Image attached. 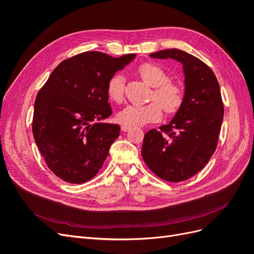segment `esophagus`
<instances>
[{
  "label": "esophagus",
  "mask_w": 254,
  "mask_h": 254,
  "mask_svg": "<svg viewBox=\"0 0 254 254\" xmlns=\"http://www.w3.org/2000/svg\"><path fill=\"white\" fill-rule=\"evenodd\" d=\"M121 129H122L123 132H126V131H128V130L131 129V127H129V126H122Z\"/></svg>",
  "instance_id": "obj_1"
}]
</instances>
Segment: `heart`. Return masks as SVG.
<instances>
[{"label":"heart","mask_w":254,"mask_h":254,"mask_svg":"<svg viewBox=\"0 0 254 254\" xmlns=\"http://www.w3.org/2000/svg\"><path fill=\"white\" fill-rule=\"evenodd\" d=\"M141 78L153 88L151 99L157 101L146 105H129L120 111L117 120L120 124L129 127H139L157 122L162 118V110L174 114L183 104L184 92L177 82L171 81L170 76L158 64L145 63L137 68ZM107 94L111 101L122 103L125 94V79L121 74H115L107 84Z\"/></svg>","instance_id":"b5f03b06"}]
</instances>
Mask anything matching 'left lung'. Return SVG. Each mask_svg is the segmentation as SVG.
Segmentation results:
<instances>
[{
  "label": "left lung",
  "mask_w": 254,
  "mask_h": 254,
  "mask_svg": "<svg viewBox=\"0 0 254 254\" xmlns=\"http://www.w3.org/2000/svg\"><path fill=\"white\" fill-rule=\"evenodd\" d=\"M151 58L174 59L183 66L184 99L167 125L145 133L142 157L149 170L170 182L190 179L209 162L224 119L219 83L203 61L190 54L168 49Z\"/></svg>",
  "instance_id": "1"
}]
</instances>
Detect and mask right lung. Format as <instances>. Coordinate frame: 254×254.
<instances>
[{
  "instance_id": "1",
  "label": "right lung",
  "mask_w": 254,
  "mask_h": 254,
  "mask_svg": "<svg viewBox=\"0 0 254 254\" xmlns=\"http://www.w3.org/2000/svg\"><path fill=\"white\" fill-rule=\"evenodd\" d=\"M134 57L78 54L59 64L38 92L34 139L48 167L60 179L83 183L102 168L121 130L103 122L112 113L107 84Z\"/></svg>"
}]
</instances>
